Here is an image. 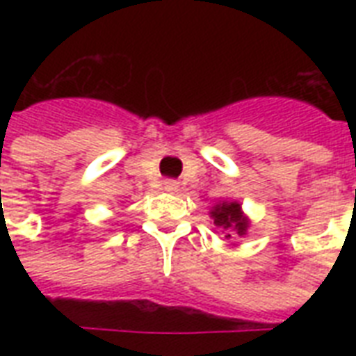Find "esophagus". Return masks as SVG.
<instances>
[{
	"instance_id": "34e87169",
	"label": "esophagus",
	"mask_w": 356,
	"mask_h": 356,
	"mask_svg": "<svg viewBox=\"0 0 356 356\" xmlns=\"http://www.w3.org/2000/svg\"><path fill=\"white\" fill-rule=\"evenodd\" d=\"M162 188L166 190V192H177L179 190V183L177 181H164V183H162Z\"/></svg>"
}]
</instances>
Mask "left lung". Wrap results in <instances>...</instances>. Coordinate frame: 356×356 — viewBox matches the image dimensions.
I'll use <instances>...</instances> for the list:
<instances>
[{
    "mask_svg": "<svg viewBox=\"0 0 356 356\" xmlns=\"http://www.w3.org/2000/svg\"><path fill=\"white\" fill-rule=\"evenodd\" d=\"M211 218L214 220V225L222 229L225 238H231V234L236 233L238 236H243L248 233L249 220L242 212V207L238 201H222L211 211Z\"/></svg>",
    "mask_w": 356,
    "mask_h": 356,
    "instance_id": "8db88e82",
    "label": "left lung"
}]
</instances>
